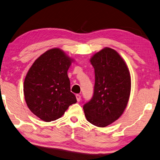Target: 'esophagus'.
<instances>
[{"instance_id":"1","label":"esophagus","mask_w":160,"mask_h":160,"mask_svg":"<svg viewBox=\"0 0 160 160\" xmlns=\"http://www.w3.org/2000/svg\"><path fill=\"white\" fill-rule=\"evenodd\" d=\"M76 98H77V102H80V100H81V95L76 94Z\"/></svg>"}]
</instances>
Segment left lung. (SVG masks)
Segmentation results:
<instances>
[{
    "instance_id": "8db88e82",
    "label": "left lung",
    "mask_w": 160,
    "mask_h": 160,
    "mask_svg": "<svg viewBox=\"0 0 160 160\" xmlns=\"http://www.w3.org/2000/svg\"><path fill=\"white\" fill-rule=\"evenodd\" d=\"M94 68L92 99L83 105L87 121L99 127L112 124L122 116L131 92V77L126 62L119 53L105 47L90 58Z\"/></svg>"
}]
</instances>
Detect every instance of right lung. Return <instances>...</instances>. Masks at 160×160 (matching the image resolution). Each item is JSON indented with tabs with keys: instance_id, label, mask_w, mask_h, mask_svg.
<instances>
[{
	"instance_id": "obj_1",
	"label": "right lung",
	"mask_w": 160,
	"mask_h": 160,
	"mask_svg": "<svg viewBox=\"0 0 160 160\" xmlns=\"http://www.w3.org/2000/svg\"><path fill=\"white\" fill-rule=\"evenodd\" d=\"M73 61L61 48H53L39 56L26 73L23 83L26 104L44 122L61 117L70 105L77 103L67 74Z\"/></svg>"
}]
</instances>
